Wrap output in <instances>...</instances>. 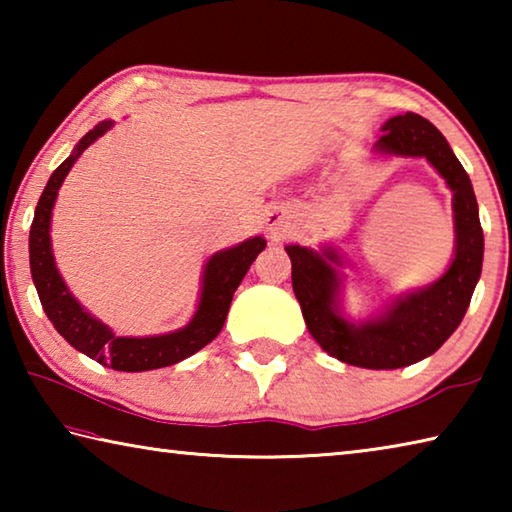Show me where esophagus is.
<instances>
[{
  "mask_svg": "<svg viewBox=\"0 0 512 512\" xmlns=\"http://www.w3.org/2000/svg\"><path fill=\"white\" fill-rule=\"evenodd\" d=\"M266 228L271 232L273 237H280L284 228H287V219H284V214H271L266 219Z\"/></svg>",
  "mask_w": 512,
  "mask_h": 512,
  "instance_id": "34e87169",
  "label": "esophagus"
}]
</instances>
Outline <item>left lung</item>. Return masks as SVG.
<instances>
[{
  "label": "left lung",
  "instance_id": "1",
  "mask_svg": "<svg viewBox=\"0 0 512 512\" xmlns=\"http://www.w3.org/2000/svg\"><path fill=\"white\" fill-rule=\"evenodd\" d=\"M379 155L424 158L452 189L454 257L429 287L393 296L377 314L352 320L343 314V257L334 246H284L291 257L293 293L309 334L329 357L370 370H395L427 359L461 325L483 266L479 205L463 164L443 133L415 112L381 126Z\"/></svg>",
  "mask_w": 512,
  "mask_h": 512
}]
</instances>
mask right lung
I'll return each mask as SVG.
<instances>
[{
  "label": "right lung",
  "mask_w": 512,
  "mask_h": 512,
  "mask_svg": "<svg viewBox=\"0 0 512 512\" xmlns=\"http://www.w3.org/2000/svg\"><path fill=\"white\" fill-rule=\"evenodd\" d=\"M115 121H99L90 133L81 137L69 158L51 173L49 183L42 192L36 214H33L29 232V262L31 277L47 318L54 323L63 339L94 359L101 366L121 372H144L192 357L219 336L228 316L232 296L248 273L255 257L266 248L264 237H250L241 244L214 253L203 268L201 298L192 320L176 332L155 336H117L103 320L94 318L79 300L72 296L67 284L58 273L54 250H51V212H54L58 189L67 178L69 169L81 158L83 151L101 135H106Z\"/></svg>",
  "instance_id": "right-lung-1"
}]
</instances>
